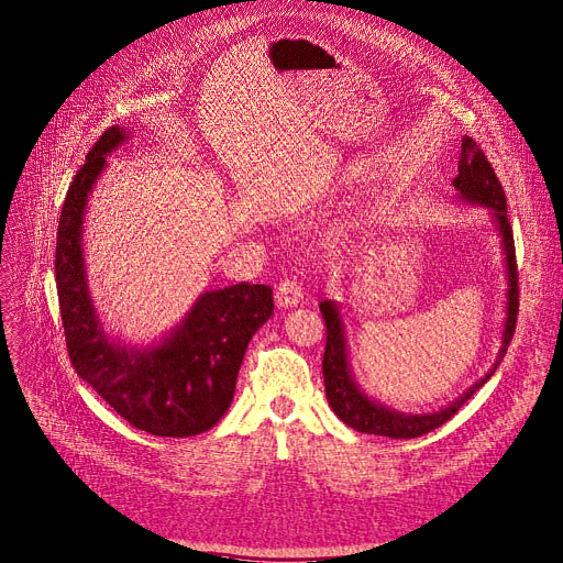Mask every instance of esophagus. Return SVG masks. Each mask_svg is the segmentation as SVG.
I'll return each instance as SVG.
<instances>
[{
    "label": "esophagus",
    "instance_id": "1",
    "mask_svg": "<svg viewBox=\"0 0 563 563\" xmlns=\"http://www.w3.org/2000/svg\"><path fill=\"white\" fill-rule=\"evenodd\" d=\"M303 301V287L296 278H283L276 287V303L280 308H294Z\"/></svg>",
    "mask_w": 563,
    "mask_h": 563
}]
</instances>
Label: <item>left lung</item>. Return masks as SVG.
Here are the masks:
<instances>
[{"label": "left lung", "instance_id": "left-lung-1", "mask_svg": "<svg viewBox=\"0 0 563 563\" xmlns=\"http://www.w3.org/2000/svg\"><path fill=\"white\" fill-rule=\"evenodd\" d=\"M453 185L457 187L464 201L482 203V206L494 210V217L498 221V231L503 235V246H505V255H507V278H509L503 349L498 353L494 368L486 373L479 383H475L464 396H460L453 405H448L439 411H432V415H421V417L400 415V411H394L378 402H373L357 389V385L353 383V376H351L349 362H346V340H344L340 310H336V306L332 301H323L319 306V310L325 321V353H323L325 398H328L334 415L357 432L380 434V437H391V439H415V437H423V434L437 430L445 421H451L460 411V407L494 376L507 353V346L511 344V336L516 330V317H518V265H516L514 233H511V223L507 219V199H505L503 185H500L489 158L484 156L479 144L473 137L462 140V156H460L457 176H455Z\"/></svg>", "mask_w": 563, "mask_h": 563}]
</instances>
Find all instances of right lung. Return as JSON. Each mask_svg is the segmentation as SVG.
Listing matches in <instances>:
<instances>
[{"label": "right lung", "mask_w": 563, "mask_h": 563, "mask_svg": "<svg viewBox=\"0 0 563 563\" xmlns=\"http://www.w3.org/2000/svg\"><path fill=\"white\" fill-rule=\"evenodd\" d=\"M129 133L106 129L74 176L56 233V289L74 371L133 428L156 437L208 432L231 407L251 336L274 312L267 285L206 291L180 328L152 351L112 344L90 301L81 251L84 210L106 156Z\"/></svg>", "instance_id": "right-lung-1"}]
</instances>
